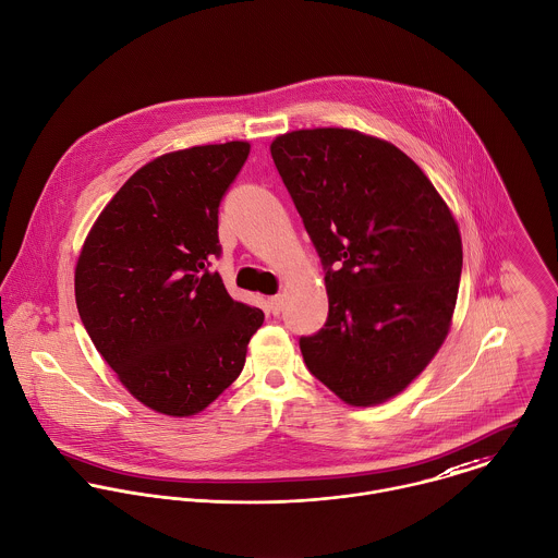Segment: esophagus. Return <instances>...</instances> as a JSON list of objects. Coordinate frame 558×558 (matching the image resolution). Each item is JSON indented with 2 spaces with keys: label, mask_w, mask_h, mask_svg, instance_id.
Segmentation results:
<instances>
[{
  "label": "esophagus",
  "mask_w": 558,
  "mask_h": 558,
  "mask_svg": "<svg viewBox=\"0 0 558 558\" xmlns=\"http://www.w3.org/2000/svg\"><path fill=\"white\" fill-rule=\"evenodd\" d=\"M281 305H283V299L279 294L277 296H268V301H266V307H268L270 314H279Z\"/></svg>",
  "instance_id": "1"
}]
</instances>
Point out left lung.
Returning a JSON list of instances; mask_svg holds the SVG:
<instances>
[{"label": "left lung", "instance_id": "obj_1", "mask_svg": "<svg viewBox=\"0 0 558 558\" xmlns=\"http://www.w3.org/2000/svg\"><path fill=\"white\" fill-rule=\"evenodd\" d=\"M270 154L327 268L329 318L301 338L303 360L347 404H380L424 372L450 331L459 225L424 171L383 138L296 130Z\"/></svg>", "mask_w": 558, "mask_h": 558}]
</instances>
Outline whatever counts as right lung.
<instances>
[{
	"label": "right lung",
	"mask_w": 558,
	"mask_h": 558,
	"mask_svg": "<svg viewBox=\"0 0 558 558\" xmlns=\"http://www.w3.org/2000/svg\"><path fill=\"white\" fill-rule=\"evenodd\" d=\"M251 154L198 145L141 167L93 222L77 264L80 318L145 407L187 417L244 368L264 312L233 301L218 272V205Z\"/></svg>",
	"instance_id": "right-lung-1"
}]
</instances>
